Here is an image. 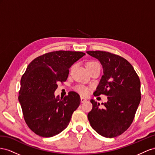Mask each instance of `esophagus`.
I'll return each mask as SVG.
<instances>
[{"label": "esophagus", "mask_w": 155, "mask_h": 155, "mask_svg": "<svg viewBox=\"0 0 155 155\" xmlns=\"http://www.w3.org/2000/svg\"><path fill=\"white\" fill-rule=\"evenodd\" d=\"M87 100H86V99H85L84 97H81V103H84V102H86Z\"/></svg>", "instance_id": "obj_1"}]
</instances>
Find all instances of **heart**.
Segmentation results:
<instances>
[{"instance_id":"heart-1","label":"heart","mask_w":155,"mask_h":155,"mask_svg":"<svg viewBox=\"0 0 155 155\" xmlns=\"http://www.w3.org/2000/svg\"><path fill=\"white\" fill-rule=\"evenodd\" d=\"M95 65H99V64L95 61H90L86 64V68L90 67V66H93ZM76 90L79 93V94L82 95H86L89 92V89L84 86H78L76 87Z\"/></svg>"}]
</instances>
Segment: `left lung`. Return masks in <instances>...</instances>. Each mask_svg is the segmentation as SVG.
Wrapping results in <instances>:
<instances>
[{
  "label": "left lung",
  "mask_w": 155,
  "mask_h": 155,
  "mask_svg": "<svg viewBox=\"0 0 155 155\" xmlns=\"http://www.w3.org/2000/svg\"><path fill=\"white\" fill-rule=\"evenodd\" d=\"M98 59L103 75L95 96H108V101L100 104L91 99L93 108L87 114L91 127L106 138H114L127 130L133 121L141 100L140 81L134 68L126 59L108 52L87 51Z\"/></svg>",
  "instance_id": "8db88e82"
}]
</instances>
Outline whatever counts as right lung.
<instances>
[{"label": "right lung", "mask_w": 155, "mask_h": 155, "mask_svg": "<svg viewBox=\"0 0 155 155\" xmlns=\"http://www.w3.org/2000/svg\"><path fill=\"white\" fill-rule=\"evenodd\" d=\"M85 54L69 51L51 52L28 65L21 79L18 99L26 123L37 135L54 136L69 125L81 103L80 95L70 91L60 99L54 91L58 82L67 80L71 66Z\"/></svg>", "instance_id": "right-lung-1"}]
</instances>
